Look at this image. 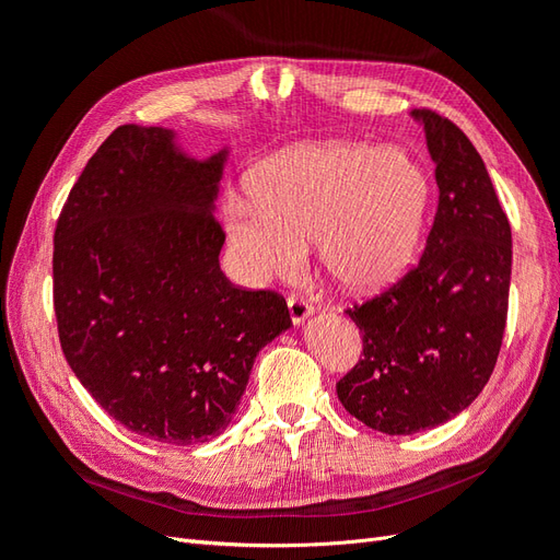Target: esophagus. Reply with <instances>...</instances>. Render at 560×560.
<instances>
[{"label": "esophagus", "mask_w": 560, "mask_h": 560, "mask_svg": "<svg viewBox=\"0 0 560 560\" xmlns=\"http://www.w3.org/2000/svg\"><path fill=\"white\" fill-rule=\"evenodd\" d=\"M287 308H290V319H292L294 327L303 325V322H306V319L313 315V306H311V303H308L306 299L294 296V294H292L290 299H287Z\"/></svg>", "instance_id": "1"}]
</instances>
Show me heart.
Segmentation results:
<instances>
[{
	"instance_id": "heart-1",
	"label": "heart",
	"mask_w": 560,
	"mask_h": 560,
	"mask_svg": "<svg viewBox=\"0 0 560 560\" xmlns=\"http://www.w3.org/2000/svg\"><path fill=\"white\" fill-rule=\"evenodd\" d=\"M430 206V179L401 147L317 142L282 151L252 175V191L222 200L241 278L294 270L315 241L327 276L374 292L411 264Z\"/></svg>"
}]
</instances>
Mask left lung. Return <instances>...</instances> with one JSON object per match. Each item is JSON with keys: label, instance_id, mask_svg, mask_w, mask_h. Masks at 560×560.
Listing matches in <instances>:
<instances>
[{"label": "left lung", "instance_id": "obj_1", "mask_svg": "<svg viewBox=\"0 0 560 560\" xmlns=\"http://www.w3.org/2000/svg\"><path fill=\"white\" fill-rule=\"evenodd\" d=\"M411 116L436 165L439 208L413 270L348 311L362 360L336 383L346 411L385 434L444 425L479 397L506 325L512 229L467 135L430 109Z\"/></svg>", "mask_w": 560, "mask_h": 560}]
</instances>
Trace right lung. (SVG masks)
<instances>
[{
    "label": "right lung",
    "instance_id": "obj_1",
    "mask_svg": "<svg viewBox=\"0 0 560 560\" xmlns=\"http://www.w3.org/2000/svg\"><path fill=\"white\" fill-rule=\"evenodd\" d=\"M229 147L194 159L177 132L118 126L67 196L54 306L74 376L130 432L202 444L238 409L254 360L292 319L280 294L219 268Z\"/></svg>",
    "mask_w": 560,
    "mask_h": 560
}]
</instances>
